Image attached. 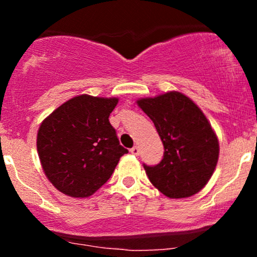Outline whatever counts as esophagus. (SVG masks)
<instances>
[{
  "label": "esophagus",
  "instance_id": "obj_1",
  "mask_svg": "<svg viewBox=\"0 0 257 257\" xmlns=\"http://www.w3.org/2000/svg\"><path fill=\"white\" fill-rule=\"evenodd\" d=\"M131 153H132V155L138 156L139 153H140V149H139V146H134V147H132V149H131Z\"/></svg>",
  "mask_w": 257,
  "mask_h": 257
}]
</instances>
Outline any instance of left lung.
<instances>
[{
	"label": "left lung",
	"mask_w": 257,
	"mask_h": 257,
	"mask_svg": "<svg viewBox=\"0 0 257 257\" xmlns=\"http://www.w3.org/2000/svg\"><path fill=\"white\" fill-rule=\"evenodd\" d=\"M164 146L157 166L144 164L151 184L169 198H186L208 184L219 159V140L202 110L188 96L168 91L138 100Z\"/></svg>",
	"instance_id": "8db88e82"
}]
</instances>
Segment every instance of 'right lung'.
<instances>
[{
	"mask_svg": "<svg viewBox=\"0 0 257 257\" xmlns=\"http://www.w3.org/2000/svg\"><path fill=\"white\" fill-rule=\"evenodd\" d=\"M117 102V98L75 96L40 125L38 157L46 176L60 192L75 198L91 196L128 153L108 120Z\"/></svg>",
	"mask_w": 257,
	"mask_h": 257,
	"instance_id": "1",
	"label": "right lung"
}]
</instances>
